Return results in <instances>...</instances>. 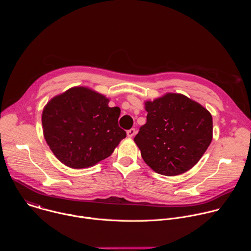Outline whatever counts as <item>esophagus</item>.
I'll return each mask as SVG.
<instances>
[{"label":"esophagus","mask_w":251,"mask_h":251,"mask_svg":"<svg viewBox=\"0 0 251 251\" xmlns=\"http://www.w3.org/2000/svg\"><path fill=\"white\" fill-rule=\"evenodd\" d=\"M135 133H136V130L132 128V129H130V130L127 131V136H128L129 138H132V137L135 135Z\"/></svg>","instance_id":"obj_1"}]
</instances>
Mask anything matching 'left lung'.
I'll use <instances>...</instances> for the list:
<instances>
[{
	"instance_id": "8db88e82",
	"label": "left lung",
	"mask_w": 251,
	"mask_h": 251,
	"mask_svg": "<svg viewBox=\"0 0 251 251\" xmlns=\"http://www.w3.org/2000/svg\"><path fill=\"white\" fill-rule=\"evenodd\" d=\"M147 122L134 138L144 162L156 173L177 176L191 170L212 140V117L184 94L145 101Z\"/></svg>"
}]
</instances>
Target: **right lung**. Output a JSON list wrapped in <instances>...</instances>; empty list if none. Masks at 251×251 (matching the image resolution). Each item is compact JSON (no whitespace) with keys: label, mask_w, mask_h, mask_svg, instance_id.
<instances>
[{"label":"right lung","mask_w":251,"mask_h":251,"mask_svg":"<svg viewBox=\"0 0 251 251\" xmlns=\"http://www.w3.org/2000/svg\"><path fill=\"white\" fill-rule=\"evenodd\" d=\"M88 87L75 86L51 98L43 110L44 137L65 166L89 168L109 157L126 137L118 126L119 107Z\"/></svg>","instance_id":"1"}]
</instances>
